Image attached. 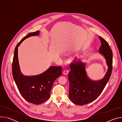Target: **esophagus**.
Listing matches in <instances>:
<instances>
[{"label":"esophagus","mask_w":122,"mask_h":122,"mask_svg":"<svg viewBox=\"0 0 122 122\" xmlns=\"http://www.w3.org/2000/svg\"><path fill=\"white\" fill-rule=\"evenodd\" d=\"M68 71L67 70H66V69H65V70L63 71V73L64 75H66V74H68Z\"/></svg>","instance_id":"34e87169"}]
</instances>
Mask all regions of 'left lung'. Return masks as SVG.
I'll return each mask as SVG.
<instances>
[{
    "mask_svg": "<svg viewBox=\"0 0 122 122\" xmlns=\"http://www.w3.org/2000/svg\"><path fill=\"white\" fill-rule=\"evenodd\" d=\"M101 45L99 53L105 57L108 70L103 79L93 81L87 75L86 63L81 61L72 63L68 78L69 82V98L74 103L83 105L89 103L101 94L108 82L112 71V52L108 43L102 37H99Z\"/></svg>",
    "mask_w": 122,
    "mask_h": 122,
    "instance_id": "8db88e82",
    "label": "left lung"
}]
</instances>
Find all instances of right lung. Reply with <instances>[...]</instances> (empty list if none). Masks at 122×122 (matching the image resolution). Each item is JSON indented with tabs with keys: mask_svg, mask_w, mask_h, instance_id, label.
Listing matches in <instances>:
<instances>
[{
	"mask_svg": "<svg viewBox=\"0 0 122 122\" xmlns=\"http://www.w3.org/2000/svg\"><path fill=\"white\" fill-rule=\"evenodd\" d=\"M40 31L28 34L17 44L15 48L12 66V73L18 90L28 102L41 104L50 97V92L54 81L62 75V67L51 66L44 72L35 76H25L21 71L18 57V48L25 39L38 36Z\"/></svg>",
	"mask_w": 122,
	"mask_h": 122,
	"instance_id": "right-lung-1",
	"label": "right lung"
}]
</instances>
